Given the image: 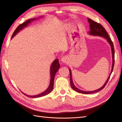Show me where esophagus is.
Wrapping results in <instances>:
<instances>
[{
  "label": "esophagus",
  "instance_id": "obj_1",
  "mask_svg": "<svg viewBox=\"0 0 122 122\" xmlns=\"http://www.w3.org/2000/svg\"><path fill=\"white\" fill-rule=\"evenodd\" d=\"M68 61V58L67 56H63L61 58V61L63 63H67Z\"/></svg>",
  "mask_w": 122,
  "mask_h": 122
}]
</instances>
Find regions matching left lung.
<instances>
[{
	"label": "left lung",
	"mask_w": 122,
	"mask_h": 122,
	"mask_svg": "<svg viewBox=\"0 0 122 122\" xmlns=\"http://www.w3.org/2000/svg\"><path fill=\"white\" fill-rule=\"evenodd\" d=\"M87 20L88 21V23H90V30L89 31V32H88L89 34L90 35H92V36H102V37L106 39L107 40V41L108 43L110 44V47H111V49H112V65L111 72H110L108 78H107V79L106 81L105 82L104 85H103V86L99 88V89L93 91H84L80 90L78 89V88H77L73 83L72 77L71 70L70 69H69L70 76V84H71V86L72 88H73V90L75 91L76 92H78V93H82V94H92L94 93H96V92H98L100 90L103 89V88L105 87L106 83H107L108 81L110 78V75H111V74L113 71V66H114V49L113 44V43L112 42L111 39L110 38L108 34H107V32H106L105 28L103 27V26L101 24H99V23L96 22L95 21H94L93 20H92V19H90V18H87Z\"/></svg>",
	"instance_id": "8db88e82"
}]
</instances>
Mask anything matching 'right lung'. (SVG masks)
<instances>
[{
  "label": "right lung",
  "instance_id": "add662e5",
  "mask_svg": "<svg viewBox=\"0 0 122 122\" xmlns=\"http://www.w3.org/2000/svg\"><path fill=\"white\" fill-rule=\"evenodd\" d=\"M41 17H43V16H41L40 18H41ZM37 19L38 18H33V19H29V20H27V21H26L25 22H24L22 24H21L20 25H19L17 27V28L15 29V30L14 31L13 34L12 36V39L15 36L17 35V34H18V33L19 32L20 30H21L22 29H23L24 27H26V26H27V25L29 23H30L31 21H33L34 20H35ZM60 63H59L58 59H56V60H55L53 61L52 64H51V67H50V81L49 86L47 88V89L45 91H44V92H43V93H42L41 94H40L39 95H35V96H29V95H27L26 94H24L22 91H21V92L24 95L26 96L27 97H29V98H33L41 97L44 96L49 94L50 93H51V92H52L53 88L54 77H55V74H56V73L58 71V70L59 69V68H60Z\"/></svg>",
  "mask_w": 122,
  "mask_h": 122
}]
</instances>
